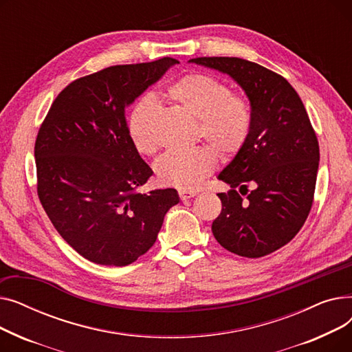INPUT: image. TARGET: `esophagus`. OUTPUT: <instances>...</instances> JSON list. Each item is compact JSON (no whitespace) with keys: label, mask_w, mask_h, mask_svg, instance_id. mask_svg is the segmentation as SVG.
<instances>
[{"label":"esophagus","mask_w":352,"mask_h":352,"mask_svg":"<svg viewBox=\"0 0 352 352\" xmlns=\"http://www.w3.org/2000/svg\"><path fill=\"white\" fill-rule=\"evenodd\" d=\"M178 194H179V198H181L182 201H186V199H190V198L195 197V195H197V191H191V190H179V191H178Z\"/></svg>","instance_id":"esophagus-1"}]
</instances>
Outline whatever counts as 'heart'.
Wrapping results in <instances>:
<instances>
[{"label": "heart", "mask_w": 352, "mask_h": 352, "mask_svg": "<svg viewBox=\"0 0 352 352\" xmlns=\"http://www.w3.org/2000/svg\"><path fill=\"white\" fill-rule=\"evenodd\" d=\"M168 96L198 120L201 137L224 154H235L245 144L251 129V108L244 98L231 96L230 88L207 74L192 72L168 88ZM158 101L154 96L141 97L126 118L128 134L141 154H153L158 138L155 118ZM218 164L210 146L170 150L155 162L157 178L164 186L195 188Z\"/></svg>", "instance_id": "1"}]
</instances>
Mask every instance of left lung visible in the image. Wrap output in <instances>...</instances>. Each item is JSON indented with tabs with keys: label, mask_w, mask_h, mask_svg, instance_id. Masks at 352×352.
Wrapping results in <instances>:
<instances>
[{
	"label": "left lung",
	"mask_w": 352,
	"mask_h": 352,
	"mask_svg": "<svg viewBox=\"0 0 352 352\" xmlns=\"http://www.w3.org/2000/svg\"><path fill=\"white\" fill-rule=\"evenodd\" d=\"M190 63L227 74L243 88L251 108L250 135L217 177L231 190L218 194L223 210L212 234L236 255L271 254L301 230L316 191L320 146L305 107L285 78L255 63L236 57ZM235 188L248 192V198Z\"/></svg>",
	"instance_id": "obj_1"
}]
</instances>
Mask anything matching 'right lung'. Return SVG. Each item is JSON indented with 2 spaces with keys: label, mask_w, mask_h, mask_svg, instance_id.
<instances>
[{
  "label": "right lung",
  "mask_w": 352,
  "mask_h": 352,
  "mask_svg": "<svg viewBox=\"0 0 352 352\" xmlns=\"http://www.w3.org/2000/svg\"><path fill=\"white\" fill-rule=\"evenodd\" d=\"M174 58L114 65L64 88L35 141L38 197L52 226L80 255L124 267L150 250L177 190L137 188L153 175L128 134L125 109Z\"/></svg>",
  "instance_id": "right-lung-1"
}]
</instances>
